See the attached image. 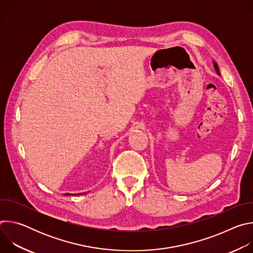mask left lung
Listing matches in <instances>:
<instances>
[{
	"mask_svg": "<svg viewBox=\"0 0 253 253\" xmlns=\"http://www.w3.org/2000/svg\"><path fill=\"white\" fill-rule=\"evenodd\" d=\"M214 68H215L216 72H217V74H218V75H220V73H219V69H218V66H217V64H216V63H214Z\"/></svg>",
	"mask_w": 253,
	"mask_h": 253,
	"instance_id": "left-lung-1",
	"label": "left lung"
}]
</instances>
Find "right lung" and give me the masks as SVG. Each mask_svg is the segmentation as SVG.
I'll use <instances>...</instances> for the list:
<instances>
[{
  "label": "right lung",
  "instance_id": "obj_1",
  "mask_svg": "<svg viewBox=\"0 0 253 253\" xmlns=\"http://www.w3.org/2000/svg\"><path fill=\"white\" fill-rule=\"evenodd\" d=\"M80 194H82V193H80ZM65 195H71V194H69V193H67V194H65Z\"/></svg>",
  "mask_w": 253,
  "mask_h": 253
}]
</instances>
